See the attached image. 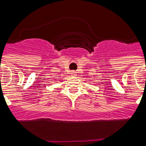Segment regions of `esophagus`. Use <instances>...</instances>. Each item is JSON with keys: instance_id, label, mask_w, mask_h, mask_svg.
Returning a JSON list of instances; mask_svg holds the SVG:
<instances>
[{"instance_id": "34e87169", "label": "esophagus", "mask_w": 146, "mask_h": 146, "mask_svg": "<svg viewBox=\"0 0 146 146\" xmlns=\"http://www.w3.org/2000/svg\"><path fill=\"white\" fill-rule=\"evenodd\" d=\"M70 74H71V76H76V71H71V72H70Z\"/></svg>"}]
</instances>
